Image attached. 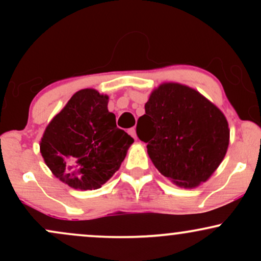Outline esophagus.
I'll return each instance as SVG.
<instances>
[{"label": "esophagus", "mask_w": 261, "mask_h": 261, "mask_svg": "<svg viewBox=\"0 0 261 261\" xmlns=\"http://www.w3.org/2000/svg\"><path fill=\"white\" fill-rule=\"evenodd\" d=\"M128 134H130L131 136L134 137V139H137V135H136V128H135V127H131L130 130H128Z\"/></svg>", "instance_id": "1"}]
</instances>
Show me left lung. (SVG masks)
I'll list each match as a JSON object with an SVG mask.
<instances>
[{
  "mask_svg": "<svg viewBox=\"0 0 261 261\" xmlns=\"http://www.w3.org/2000/svg\"><path fill=\"white\" fill-rule=\"evenodd\" d=\"M137 136L162 175L185 189L208 180L229 145L224 114L190 87L162 83L145 104Z\"/></svg>",
  "mask_w": 261,
  "mask_h": 261,
  "instance_id": "1",
  "label": "left lung"
}]
</instances>
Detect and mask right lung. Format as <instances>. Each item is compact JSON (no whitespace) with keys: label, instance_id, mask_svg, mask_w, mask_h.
<instances>
[{"label":"right lung","instance_id":"right-lung-1","mask_svg":"<svg viewBox=\"0 0 261 261\" xmlns=\"http://www.w3.org/2000/svg\"><path fill=\"white\" fill-rule=\"evenodd\" d=\"M109 97L93 88L76 92L45 128L40 153L68 187L93 190L120 168L134 139L116 127Z\"/></svg>","mask_w":261,"mask_h":261}]
</instances>
